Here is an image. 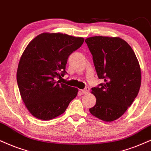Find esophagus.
Returning a JSON list of instances; mask_svg holds the SVG:
<instances>
[{"label": "esophagus", "instance_id": "obj_1", "mask_svg": "<svg viewBox=\"0 0 151 151\" xmlns=\"http://www.w3.org/2000/svg\"><path fill=\"white\" fill-rule=\"evenodd\" d=\"M81 92L83 94H87V93H88L89 92H90V88L89 87H85V89H83V90H81Z\"/></svg>", "mask_w": 151, "mask_h": 151}]
</instances>
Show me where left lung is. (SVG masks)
<instances>
[{
  "label": "left lung",
  "mask_w": 151,
  "mask_h": 151,
  "mask_svg": "<svg viewBox=\"0 0 151 151\" xmlns=\"http://www.w3.org/2000/svg\"><path fill=\"white\" fill-rule=\"evenodd\" d=\"M85 42L98 78L104 81L92 88L96 101L90 111L99 119L111 122L122 116L138 95L140 66L129 45L120 38L94 36Z\"/></svg>",
  "instance_id": "1"
}]
</instances>
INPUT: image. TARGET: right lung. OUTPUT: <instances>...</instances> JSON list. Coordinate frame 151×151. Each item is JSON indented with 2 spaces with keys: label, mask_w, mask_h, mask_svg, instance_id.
<instances>
[{
  "label": "right lung",
  "mask_w": 151,
  "mask_h": 151,
  "mask_svg": "<svg viewBox=\"0 0 151 151\" xmlns=\"http://www.w3.org/2000/svg\"><path fill=\"white\" fill-rule=\"evenodd\" d=\"M83 38L62 33H43L29 42L17 72L22 99L36 118L49 120L66 111L78 89L57 81L64 77L71 53L81 47Z\"/></svg>",
  "instance_id": "obj_1"
}]
</instances>
